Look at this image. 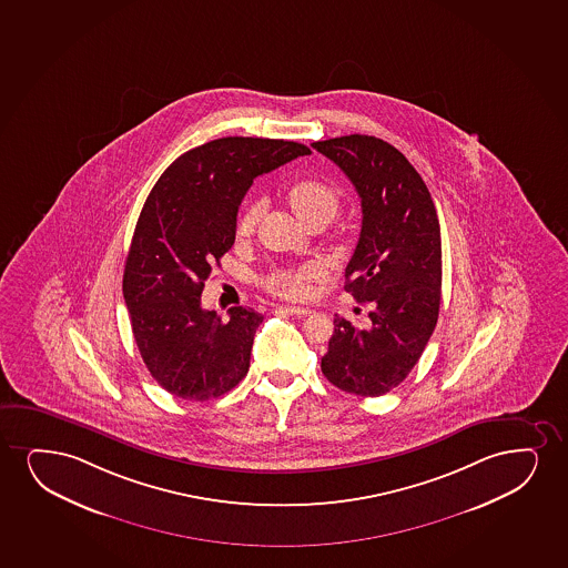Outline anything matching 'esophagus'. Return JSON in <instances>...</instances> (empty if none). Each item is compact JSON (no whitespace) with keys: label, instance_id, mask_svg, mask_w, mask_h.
<instances>
[{"label":"esophagus","instance_id":"esophagus-1","mask_svg":"<svg viewBox=\"0 0 568 568\" xmlns=\"http://www.w3.org/2000/svg\"><path fill=\"white\" fill-rule=\"evenodd\" d=\"M278 310L286 311L290 315L295 316H310L313 313V310H310V307H292V305H281Z\"/></svg>","mask_w":568,"mask_h":568}]
</instances>
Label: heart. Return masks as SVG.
I'll return each mask as SVG.
<instances>
[{
	"mask_svg": "<svg viewBox=\"0 0 568 568\" xmlns=\"http://www.w3.org/2000/svg\"><path fill=\"white\" fill-rule=\"evenodd\" d=\"M286 202L294 211L295 216L310 229L313 224L324 226L338 215L342 195L336 187L332 186L331 182L307 176V179L295 180L294 184L287 187ZM257 219V207L244 209L242 215L237 216V237L252 236ZM316 276H318V271L315 266L274 271L266 276L265 287L281 297L300 302V300L310 297L311 282L315 281Z\"/></svg>",
	"mask_w": 568,
	"mask_h": 568,
	"instance_id": "b5f03b06",
	"label": "heart"
}]
</instances>
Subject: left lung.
I'll list each match as a JSON object with an SVG mask.
<instances>
[{
    "instance_id": "obj_1",
    "label": "left lung",
    "mask_w": 568,
    "mask_h": 568,
    "mask_svg": "<svg viewBox=\"0 0 568 568\" xmlns=\"http://www.w3.org/2000/svg\"><path fill=\"white\" fill-rule=\"evenodd\" d=\"M313 148L334 161L359 194L363 223L344 287L373 307L366 328L334 316L321 368L336 388L378 397L407 378L438 323V213L415 166L381 138L352 134Z\"/></svg>"
}]
</instances>
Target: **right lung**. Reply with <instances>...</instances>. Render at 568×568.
<instances>
[{"label":"right lung","mask_w":568,"mask_h":568,"mask_svg":"<svg viewBox=\"0 0 568 568\" xmlns=\"http://www.w3.org/2000/svg\"><path fill=\"white\" fill-rule=\"evenodd\" d=\"M268 138H219L182 153L161 174L138 216L122 276L132 334L151 376L169 394L207 402L250 371L263 315L202 310V292L236 240V215L253 179L310 155Z\"/></svg>","instance_id":"add662e5"}]
</instances>
